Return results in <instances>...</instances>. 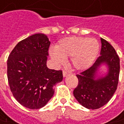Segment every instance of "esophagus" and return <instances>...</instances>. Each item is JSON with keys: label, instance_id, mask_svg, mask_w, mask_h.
<instances>
[{"label": "esophagus", "instance_id": "34e87169", "mask_svg": "<svg viewBox=\"0 0 124 124\" xmlns=\"http://www.w3.org/2000/svg\"><path fill=\"white\" fill-rule=\"evenodd\" d=\"M62 73H63V76L64 77H66L67 75H69V73H67L66 70H63Z\"/></svg>", "mask_w": 124, "mask_h": 124}]
</instances>
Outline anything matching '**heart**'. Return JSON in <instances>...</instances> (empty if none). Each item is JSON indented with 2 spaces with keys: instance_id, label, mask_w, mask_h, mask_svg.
<instances>
[{
  "instance_id": "1",
  "label": "heart",
  "mask_w": 124,
  "mask_h": 124,
  "mask_svg": "<svg viewBox=\"0 0 124 124\" xmlns=\"http://www.w3.org/2000/svg\"><path fill=\"white\" fill-rule=\"evenodd\" d=\"M100 50L98 42L93 38L69 37L64 38L56 45L55 50H50L51 58L58 64H62L64 59L70 58L75 69H87L96 59Z\"/></svg>"
}]
</instances>
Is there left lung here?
Listing matches in <instances>:
<instances>
[{
  "label": "left lung",
  "mask_w": 124,
  "mask_h": 124,
  "mask_svg": "<svg viewBox=\"0 0 124 124\" xmlns=\"http://www.w3.org/2000/svg\"><path fill=\"white\" fill-rule=\"evenodd\" d=\"M100 56L87 70L77 75L78 84L73 91L75 99L88 109L100 108L106 104L117 90L119 75V58L113 46L101 38ZM101 64L108 66L104 77L97 78V70Z\"/></svg>",
  "instance_id": "8db88e82"
}]
</instances>
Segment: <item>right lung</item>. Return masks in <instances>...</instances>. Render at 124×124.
I'll return each instance as SVG.
<instances>
[{
  "instance_id": "right-lung-1",
  "label": "right lung",
  "mask_w": 124,
  "mask_h": 124,
  "mask_svg": "<svg viewBox=\"0 0 124 124\" xmlns=\"http://www.w3.org/2000/svg\"><path fill=\"white\" fill-rule=\"evenodd\" d=\"M50 41L36 33L19 42L7 60V78L16 100L29 109H39L54 94V86L62 82V70L46 66Z\"/></svg>"
}]
</instances>
